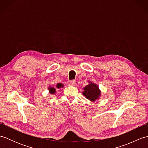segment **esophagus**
Returning a JSON list of instances; mask_svg holds the SVG:
<instances>
[{
  "label": "esophagus",
  "mask_w": 148,
  "mask_h": 148,
  "mask_svg": "<svg viewBox=\"0 0 148 148\" xmlns=\"http://www.w3.org/2000/svg\"><path fill=\"white\" fill-rule=\"evenodd\" d=\"M76 84V80H71L68 81V84L69 86H75Z\"/></svg>",
  "instance_id": "esophagus-1"
}]
</instances>
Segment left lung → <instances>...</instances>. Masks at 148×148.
Masks as SVG:
<instances>
[{
	"label": "left lung",
	"instance_id": "obj_1",
	"mask_svg": "<svg viewBox=\"0 0 148 148\" xmlns=\"http://www.w3.org/2000/svg\"><path fill=\"white\" fill-rule=\"evenodd\" d=\"M89 84L83 88V94L85 96L87 99L92 102H95L98 100L100 95H101V91L100 90L99 86L97 84L93 83L88 81Z\"/></svg>",
	"mask_w": 148,
	"mask_h": 148
}]
</instances>
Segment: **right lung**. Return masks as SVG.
<instances>
[{
  "label": "right lung",
  "instance_id": "obj_1",
  "mask_svg": "<svg viewBox=\"0 0 148 148\" xmlns=\"http://www.w3.org/2000/svg\"><path fill=\"white\" fill-rule=\"evenodd\" d=\"M56 86L57 88H61L62 87L64 86V85H63V84H62V83H58L57 84H56ZM48 90H49V92L50 94H55L56 92V89L54 87H52L51 86H49Z\"/></svg>",
  "mask_w": 148,
  "mask_h": 148
}]
</instances>
